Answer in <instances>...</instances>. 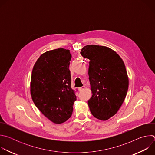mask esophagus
Masks as SVG:
<instances>
[{
  "instance_id": "1",
  "label": "esophagus",
  "mask_w": 155,
  "mask_h": 155,
  "mask_svg": "<svg viewBox=\"0 0 155 155\" xmlns=\"http://www.w3.org/2000/svg\"><path fill=\"white\" fill-rule=\"evenodd\" d=\"M85 88V86H82V87H78V90H79V91H83L84 89Z\"/></svg>"
}]
</instances>
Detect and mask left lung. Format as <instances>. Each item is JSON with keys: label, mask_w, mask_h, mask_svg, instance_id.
<instances>
[{"label": "left lung", "mask_w": 155, "mask_h": 155, "mask_svg": "<svg viewBox=\"0 0 155 155\" xmlns=\"http://www.w3.org/2000/svg\"><path fill=\"white\" fill-rule=\"evenodd\" d=\"M80 54L90 59V111L95 118L107 120L117 114L127 94L129 80L124 62L115 51L104 46L87 45Z\"/></svg>", "instance_id": "obj_1"}]
</instances>
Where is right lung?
Segmentation results:
<instances>
[{
  "instance_id": "1",
  "label": "right lung",
  "mask_w": 155,
  "mask_h": 155,
  "mask_svg": "<svg viewBox=\"0 0 155 155\" xmlns=\"http://www.w3.org/2000/svg\"><path fill=\"white\" fill-rule=\"evenodd\" d=\"M72 55L69 50L58 48L41 54L32 72L31 94L40 111L56 124L67 121L72 115L77 99L71 87L69 69Z\"/></svg>"
}]
</instances>
